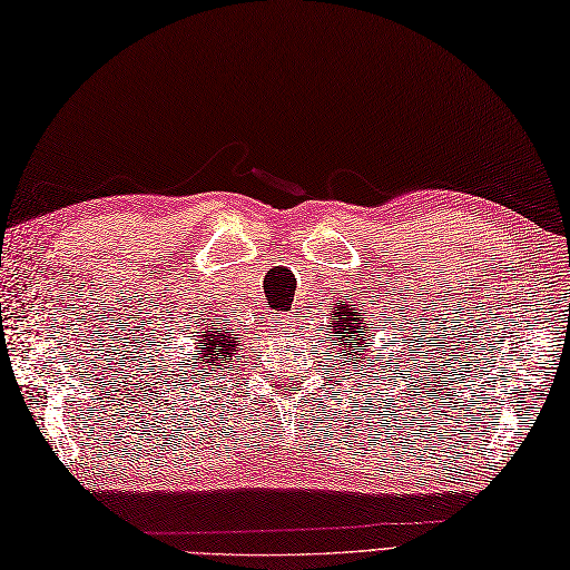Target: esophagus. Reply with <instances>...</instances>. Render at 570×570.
<instances>
[{
	"label": "esophagus",
	"instance_id": "obj_1",
	"mask_svg": "<svg viewBox=\"0 0 570 570\" xmlns=\"http://www.w3.org/2000/svg\"><path fill=\"white\" fill-rule=\"evenodd\" d=\"M292 323H294L292 316H276V318H272L269 325L274 328V333H284V331L292 328Z\"/></svg>",
	"mask_w": 570,
	"mask_h": 570
}]
</instances>
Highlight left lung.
Returning <instances> with one entry per match:
<instances>
[{"instance_id":"obj_1","label":"left lung","mask_w":570,"mask_h":570,"mask_svg":"<svg viewBox=\"0 0 570 570\" xmlns=\"http://www.w3.org/2000/svg\"><path fill=\"white\" fill-rule=\"evenodd\" d=\"M328 333H335L337 345H341L335 350V355L343 357L345 365H353L355 374H360L365 367H374V360H367L372 337L367 335L365 323L357 318V308L347 304L335 306V311L331 313Z\"/></svg>"}]
</instances>
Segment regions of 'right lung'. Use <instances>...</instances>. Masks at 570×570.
Masks as SVG:
<instances>
[{
    "instance_id": "right-lung-1",
    "label": "right lung",
    "mask_w": 570,
    "mask_h": 570,
    "mask_svg": "<svg viewBox=\"0 0 570 570\" xmlns=\"http://www.w3.org/2000/svg\"><path fill=\"white\" fill-rule=\"evenodd\" d=\"M193 355L188 360L190 365V380H205L215 372H223L233 365V357L237 355L239 337H235L227 328L217 323H203L200 331L193 335Z\"/></svg>"
}]
</instances>
